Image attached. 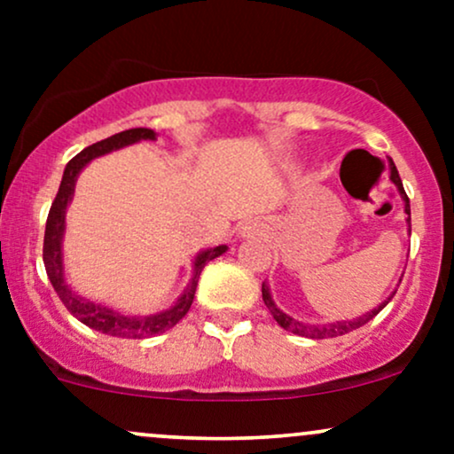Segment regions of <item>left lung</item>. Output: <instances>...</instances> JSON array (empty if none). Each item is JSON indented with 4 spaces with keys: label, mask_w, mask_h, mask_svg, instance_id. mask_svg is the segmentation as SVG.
I'll return each mask as SVG.
<instances>
[{
    "label": "left lung",
    "mask_w": 454,
    "mask_h": 454,
    "mask_svg": "<svg viewBox=\"0 0 454 454\" xmlns=\"http://www.w3.org/2000/svg\"><path fill=\"white\" fill-rule=\"evenodd\" d=\"M390 179H393V184L399 187L401 196H403V200H405V213H408V215H410V198H408V194H405L403 184H401V176H399V173H397V168H395L393 161H390ZM408 222H410V220H408ZM393 296H395V293L390 294V299H393ZM390 299H388V301H390ZM262 301H264V305L269 307L270 316L275 317V322H278V325H279L281 328H286V331L294 333V335L311 337V340H325V337H337V335H343V333H350L352 328H358V326L367 325V322L372 320V317H376V316L380 314V311H382L384 307H387V303H388V301H387V303L380 305L378 309L369 311L367 316L358 317V320H352V322H337V325H328V326H309V325H303V322L294 320V317L286 316L284 311H279L278 307H275L273 299H270L269 288H267V286H264V284H262Z\"/></svg>",
    "instance_id": "left-lung-1"
}]
</instances>
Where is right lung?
Returning <instances> with one entry per match:
<instances>
[{
  "instance_id": "right-lung-1",
  "label": "right lung",
  "mask_w": 454,
  "mask_h": 454,
  "mask_svg": "<svg viewBox=\"0 0 454 454\" xmlns=\"http://www.w3.org/2000/svg\"><path fill=\"white\" fill-rule=\"evenodd\" d=\"M147 138L149 140L155 138L153 129H147V128L126 129V132H119L111 138H104L100 143L82 149L81 153L74 155V158L67 161L59 192H57L53 205H51L49 217H46V231H44V247H43L44 269H46V275H49L51 284H53L57 296H59L61 303L66 305V309L74 317H78L82 325L96 328V331L104 333V335L123 337V340H143V337L160 335V333H166L168 328H173L176 322L190 311L192 301H194V294H196L198 278H200L205 264L226 252V245H217V247L202 252L194 262V278H192L184 296L176 301V305L170 307V309L161 311V314H155L149 317L121 316L117 314V311L106 309V307H100L96 303H90V301L78 299V296L72 294V290L67 288L64 281V264H61V234H64L66 207L67 202H70L72 192H74L76 175L81 173L82 166L90 164L93 158H98V155H104L113 149L126 147V145L138 143V140H147Z\"/></svg>"
}]
</instances>
